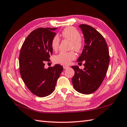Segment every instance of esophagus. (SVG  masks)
<instances>
[{
    "instance_id": "obj_1",
    "label": "esophagus",
    "mask_w": 127,
    "mask_h": 127,
    "mask_svg": "<svg viewBox=\"0 0 127 127\" xmlns=\"http://www.w3.org/2000/svg\"><path fill=\"white\" fill-rule=\"evenodd\" d=\"M63 66L64 69H67V68H69V66H66V65H63Z\"/></svg>"
}]
</instances>
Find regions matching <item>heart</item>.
<instances>
[{
    "mask_svg": "<svg viewBox=\"0 0 127 127\" xmlns=\"http://www.w3.org/2000/svg\"><path fill=\"white\" fill-rule=\"evenodd\" d=\"M61 35L64 39L70 41L71 42V48L80 51L82 47L83 42L80 37V33L76 28L72 27H68L62 31ZM60 40L58 35L54 36L51 41V47L54 51H57L58 49ZM76 58V54L74 51L70 52H61L57 55L54 57V61L56 63L63 64V65H68L71 61Z\"/></svg>",
    "mask_w": 127,
    "mask_h": 127,
    "instance_id": "1",
    "label": "heart"
}]
</instances>
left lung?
<instances>
[{
	"instance_id": "1",
	"label": "left lung",
	"mask_w": 127,
	"mask_h": 127,
	"mask_svg": "<svg viewBox=\"0 0 127 127\" xmlns=\"http://www.w3.org/2000/svg\"><path fill=\"white\" fill-rule=\"evenodd\" d=\"M79 27L84 36L85 46L77 62L85 61V68L71 66L75 71L72 83L78 92L90 94L98 89L106 75L110 62L109 48L104 37L95 29L87 25Z\"/></svg>"
}]
</instances>
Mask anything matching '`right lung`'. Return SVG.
I'll return each instance as SVG.
<instances>
[{
  "label": "right lung",
  "instance_id": "1",
  "mask_svg": "<svg viewBox=\"0 0 127 127\" xmlns=\"http://www.w3.org/2000/svg\"><path fill=\"white\" fill-rule=\"evenodd\" d=\"M57 28H40L32 32L21 47L19 63L21 77L32 93L44 97L55 91L63 66L56 64L45 68L52 54L51 41Z\"/></svg>",
  "mask_w": 127,
  "mask_h": 127
}]
</instances>
